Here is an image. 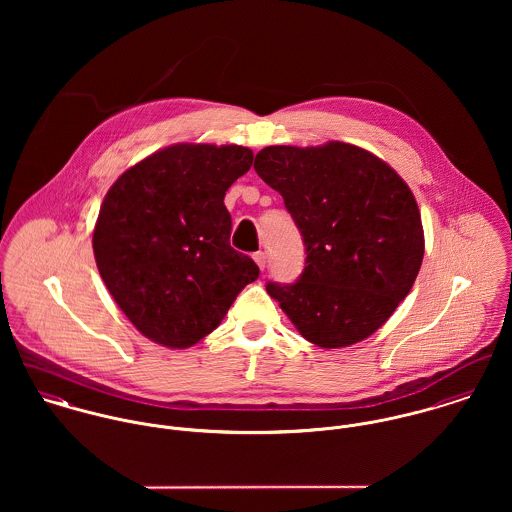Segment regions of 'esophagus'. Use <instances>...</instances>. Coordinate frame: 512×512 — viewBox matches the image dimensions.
<instances>
[{"instance_id":"1","label":"esophagus","mask_w":512,"mask_h":512,"mask_svg":"<svg viewBox=\"0 0 512 512\" xmlns=\"http://www.w3.org/2000/svg\"><path fill=\"white\" fill-rule=\"evenodd\" d=\"M254 262L258 264L260 270H264L266 264H268V254H266V252H256V254H254Z\"/></svg>"}]
</instances>
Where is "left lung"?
Returning <instances> with one entry per match:
<instances>
[{
  "label": "left lung",
  "mask_w": 512,
  "mask_h": 512,
  "mask_svg": "<svg viewBox=\"0 0 512 512\" xmlns=\"http://www.w3.org/2000/svg\"><path fill=\"white\" fill-rule=\"evenodd\" d=\"M256 173L276 189L305 244L295 284L266 290L313 345L370 337L410 293L424 260L418 203L380 157L345 142L270 146Z\"/></svg>",
  "instance_id": "1"
}]
</instances>
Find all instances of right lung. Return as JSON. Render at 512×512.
<instances>
[{
	"mask_svg": "<svg viewBox=\"0 0 512 512\" xmlns=\"http://www.w3.org/2000/svg\"><path fill=\"white\" fill-rule=\"evenodd\" d=\"M242 146L175 144L124 171L92 234L98 272L134 327L187 349L213 333L258 266L230 246L228 187L252 165Z\"/></svg>",
	"mask_w": 512,
	"mask_h": 512,
	"instance_id": "add662e5",
	"label": "right lung"
}]
</instances>
